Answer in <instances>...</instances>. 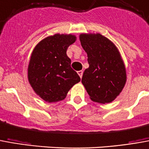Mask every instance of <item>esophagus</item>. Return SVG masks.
Returning <instances> with one entry per match:
<instances>
[{"mask_svg": "<svg viewBox=\"0 0 149 149\" xmlns=\"http://www.w3.org/2000/svg\"><path fill=\"white\" fill-rule=\"evenodd\" d=\"M77 73H78V75L80 76V77L81 78L82 77V75H83V71H82V70H81V71H78Z\"/></svg>", "mask_w": 149, "mask_h": 149, "instance_id": "1", "label": "esophagus"}]
</instances>
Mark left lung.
Returning <instances> with one entry per match:
<instances>
[{
    "mask_svg": "<svg viewBox=\"0 0 149 149\" xmlns=\"http://www.w3.org/2000/svg\"><path fill=\"white\" fill-rule=\"evenodd\" d=\"M80 41L89 64L83 73L82 84L92 101L111 102L122 92L127 81L125 65L118 48L100 34H81Z\"/></svg>",
    "mask_w": 149,
    "mask_h": 149,
    "instance_id": "left-lung-1",
    "label": "left lung"
}]
</instances>
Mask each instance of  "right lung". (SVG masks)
I'll return each mask as SVG.
<instances>
[{"instance_id":"add662e5","label":"right lung","mask_w":149,"mask_h":149,"mask_svg":"<svg viewBox=\"0 0 149 149\" xmlns=\"http://www.w3.org/2000/svg\"><path fill=\"white\" fill-rule=\"evenodd\" d=\"M75 41V35L56 34L42 39L33 50L28 80L35 92L47 102L64 100L69 89L81 81L66 54Z\"/></svg>"}]
</instances>
